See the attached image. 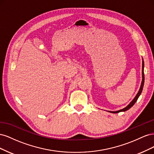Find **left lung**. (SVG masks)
Listing matches in <instances>:
<instances>
[{
	"mask_svg": "<svg viewBox=\"0 0 154 154\" xmlns=\"http://www.w3.org/2000/svg\"><path fill=\"white\" fill-rule=\"evenodd\" d=\"M144 61H143V62H142V82H141V86H140V88H139V90L137 92V94H136V96H135L134 98L132 100V101L130 102V103L126 106L125 107L124 109H121V110H117V111H108L109 112H111V113H119L120 112H125L128 110V109H130L131 107L135 104V103L137 101L138 97H139V96L141 95V92H142V91H143V86H144Z\"/></svg>",
	"mask_w": 154,
	"mask_h": 154,
	"instance_id": "left-lung-1",
	"label": "left lung"
}]
</instances>
